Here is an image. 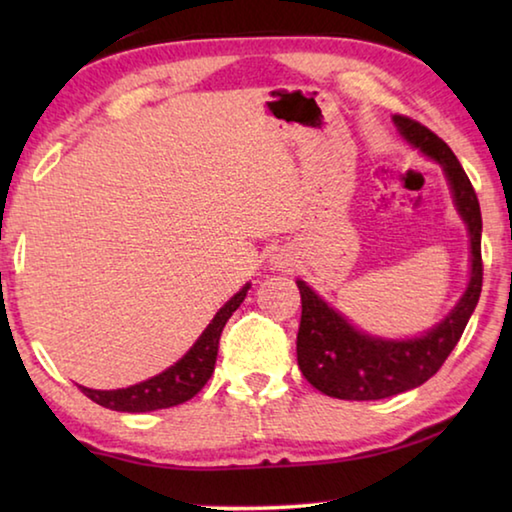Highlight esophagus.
<instances>
[{
  "mask_svg": "<svg viewBox=\"0 0 512 512\" xmlns=\"http://www.w3.org/2000/svg\"><path fill=\"white\" fill-rule=\"evenodd\" d=\"M275 268H284V264L282 262H275Z\"/></svg>",
  "mask_w": 512,
  "mask_h": 512,
  "instance_id": "esophagus-1",
  "label": "esophagus"
}]
</instances>
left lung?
<instances>
[{"label":"left lung","mask_w":512,"mask_h":512,"mask_svg":"<svg viewBox=\"0 0 512 512\" xmlns=\"http://www.w3.org/2000/svg\"><path fill=\"white\" fill-rule=\"evenodd\" d=\"M393 124L404 142L445 171L454 207L470 235V282L454 309L429 332L411 339H381L361 332L307 282L296 280L302 300L298 366L311 386L339 400H384L424 384L456 348L481 296V207L470 178L452 149L427 126L402 115H393Z\"/></svg>","instance_id":"8db88e82"}]
</instances>
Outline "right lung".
Instances as JSON below:
<instances>
[{"mask_svg": "<svg viewBox=\"0 0 512 512\" xmlns=\"http://www.w3.org/2000/svg\"><path fill=\"white\" fill-rule=\"evenodd\" d=\"M250 284H244L235 296H232L225 305L216 311L210 325L203 329L196 343L185 352L183 359H178L173 366L162 370L140 384L117 388V391H94V388L79 386L81 391L90 397L92 402L106 406L110 411H124V413H146L169 409V406H178L201 391L212 377L216 352H219V339L228 318L235 314L241 302H244Z\"/></svg>", "mask_w": 512, "mask_h": 512, "instance_id": "right-lung-1", "label": "right lung"}]
</instances>
